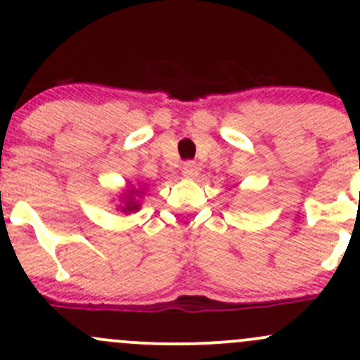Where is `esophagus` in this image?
Wrapping results in <instances>:
<instances>
[{
  "instance_id": "esophagus-1",
  "label": "esophagus",
  "mask_w": 360,
  "mask_h": 360,
  "mask_svg": "<svg viewBox=\"0 0 360 360\" xmlns=\"http://www.w3.org/2000/svg\"><path fill=\"white\" fill-rule=\"evenodd\" d=\"M198 165L195 162H184L183 165V174L186 177H197L198 176Z\"/></svg>"
}]
</instances>
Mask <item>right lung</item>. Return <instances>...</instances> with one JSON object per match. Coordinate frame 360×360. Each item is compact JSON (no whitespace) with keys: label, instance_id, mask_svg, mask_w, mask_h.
Returning <instances> with one entry per match:
<instances>
[{"label":"right lung","instance_id":"right-lung-1","mask_svg":"<svg viewBox=\"0 0 360 360\" xmlns=\"http://www.w3.org/2000/svg\"><path fill=\"white\" fill-rule=\"evenodd\" d=\"M137 190H134V188H130L129 191H127V195H125V198H123V200H125V203H123L122 205V210L123 212H136V210H139V202H137Z\"/></svg>","mask_w":360,"mask_h":360}]
</instances>
